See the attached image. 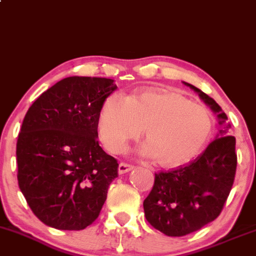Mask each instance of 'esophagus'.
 <instances>
[{
  "label": "esophagus",
  "mask_w": 256,
  "mask_h": 256,
  "mask_svg": "<svg viewBox=\"0 0 256 256\" xmlns=\"http://www.w3.org/2000/svg\"><path fill=\"white\" fill-rule=\"evenodd\" d=\"M133 168H134V166L128 164V163H124V162H120L118 166V173L126 174V173H128V172L133 170Z\"/></svg>",
  "instance_id": "34e87169"
}]
</instances>
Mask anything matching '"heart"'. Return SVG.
<instances>
[{"instance_id": "b5f03b06", "label": "heart", "mask_w": 256, "mask_h": 256, "mask_svg": "<svg viewBox=\"0 0 256 256\" xmlns=\"http://www.w3.org/2000/svg\"><path fill=\"white\" fill-rule=\"evenodd\" d=\"M99 134L106 148L124 150L145 128L148 144L142 154L160 166L188 162L203 148L213 130V120L204 106L175 92L146 90L127 98L112 94L99 114Z\"/></svg>"}]
</instances>
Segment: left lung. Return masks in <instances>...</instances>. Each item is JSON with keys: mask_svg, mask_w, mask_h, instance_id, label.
<instances>
[{"mask_svg": "<svg viewBox=\"0 0 256 256\" xmlns=\"http://www.w3.org/2000/svg\"><path fill=\"white\" fill-rule=\"evenodd\" d=\"M212 108L222 127L216 139L188 164L154 174V188L144 200L151 226L170 237L198 231L216 219L234 185L237 168L236 138L228 136L231 124L213 98L182 82Z\"/></svg>", "mask_w": 256, "mask_h": 256, "instance_id": "obj_1", "label": "left lung"}]
</instances>
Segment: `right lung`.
<instances>
[{
  "label": "right lung",
  "mask_w": 256,
  "mask_h": 256,
  "mask_svg": "<svg viewBox=\"0 0 256 256\" xmlns=\"http://www.w3.org/2000/svg\"><path fill=\"white\" fill-rule=\"evenodd\" d=\"M102 77H66L30 106L16 142L18 184L32 213L50 228L78 231L99 216L118 163L98 142L106 98Z\"/></svg>",
  "instance_id": "right-lung-1"
}]
</instances>
